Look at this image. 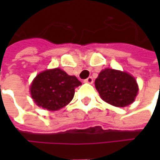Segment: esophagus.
Masks as SVG:
<instances>
[{
	"label": "esophagus",
	"mask_w": 160,
	"mask_h": 160,
	"mask_svg": "<svg viewBox=\"0 0 160 160\" xmlns=\"http://www.w3.org/2000/svg\"><path fill=\"white\" fill-rule=\"evenodd\" d=\"M84 83H93V78L92 77H89L88 78H86L84 81H83Z\"/></svg>",
	"instance_id": "esophagus-1"
}]
</instances>
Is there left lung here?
<instances>
[{"mask_svg":"<svg viewBox=\"0 0 160 160\" xmlns=\"http://www.w3.org/2000/svg\"><path fill=\"white\" fill-rule=\"evenodd\" d=\"M95 87L102 100L115 107L130 105L138 92L134 77L126 72L111 68H106L99 74Z\"/></svg>","mask_w":160,"mask_h":160,"instance_id":"8db88e82","label":"left lung"}]
</instances>
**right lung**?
<instances>
[{"label":"right lung","mask_w":160,"mask_h":160,"mask_svg":"<svg viewBox=\"0 0 160 160\" xmlns=\"http://www.w3.org/2000/svg\"><path fill=\"white\" fill-rule=\"evenodd\" d=\"M82 83L60 68L48 69L38 74L30 86L34 102L48 110H58L72 101L75 89Z\"/></svg>","instance_id":"add662e5"}]
</instances>
